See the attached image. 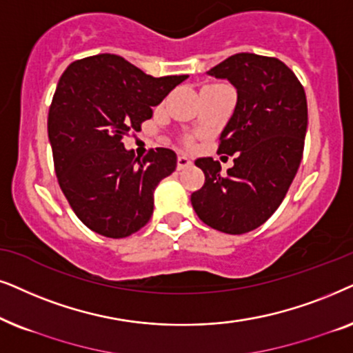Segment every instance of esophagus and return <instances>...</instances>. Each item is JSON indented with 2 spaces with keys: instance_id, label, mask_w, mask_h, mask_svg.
<instances>
[{
  "instance_id": "34e87169",
  "label": "esophagus",
  "mask_w": 353,
  "mask_h": 353,
  "mask_svg": "<svg viewBox=\"0 0 353 353\" xmlns=\"http://www.w3.org/2000/svg\"><path fill=\"white\" fill-rule=\"evenodd\" d=\"M192 164V159L189 158V157H185V154H181L179 158H177V169H185V168H189Z\"/></svg>"
}]
</instances>
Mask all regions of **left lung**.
<instances>
[{"mask_svg":"<svg viewBox=\"0 0 353 353\" xmlns=\"http://www.w3.org/2000/svg\"><path fill=\"white\" fill-rule=\"evenodd\" d=\"M237 88V105L219 137L218 153L236 154L221 174L219 161L199 158L205 184L192 194L199 218L225 234L260 228L283 203L303 157L307 97L278 58L237 53L208 70Z\"/></svg>","mask_w":353,"mask_h":353,"instance_id":"left-lung-1","label":"left lung"}]
</instances>
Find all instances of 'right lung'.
I'll return each instance as SVG.
<instances>
[{"label": "right lung", "mask_w": 353, "mask_h": 353, "mask_svg": "<svg viewBox=\"0 0 353 353\" xmlns=\"http://www.w3.org/2000/svg\"><path fill=\"white\" fill-rule=\"evenodd\" d=\"M185 79L153 77L110 53L74 61L61 75L48 112L54 171L70 208L93 232L122 239L152 218L153 192L177 157L157 148L140 159L122 139Z\"/></svg>", "instance_id": "right-lung-1"}]
</instances>
